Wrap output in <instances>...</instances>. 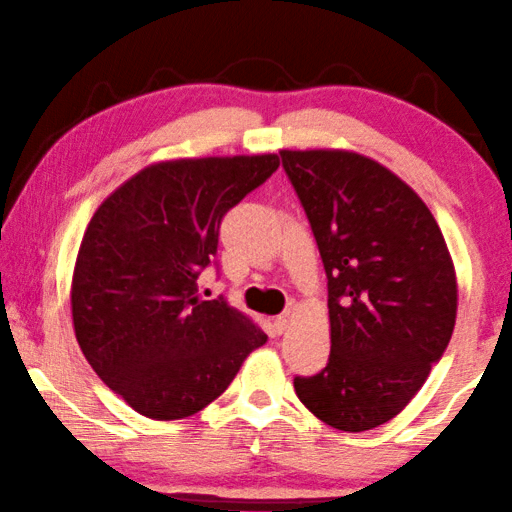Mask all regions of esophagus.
<instances>
[{
	"mask_svg": "<svg viewBox=\"0 0 512 512\" xmlns=\"http://www.w3.org/2000/svg\"><path fill=\"white\" fill-rule=\"evenodd\" d=\"M272 326H274V331H276V333H283V331H286V329H288V313H286V315H279V317H276Z\"/></svg>",
	"mask_w": 512,
	"mask_h": 512,
	"instance_id": "1",
	"label": "esophagus"
}]
</instances>
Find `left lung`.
<instances>
[{
	"label": "left lung",
	"instance_id": "obj_1",
	"mask_svg": "<svg viewBox=\"0 0 512 512\" xmlns=\"http://www.w3.org/2000/svg\"><path fill=\"white\" fill-rule=\"evenodd\" d=\"M281 161L329 281V363L295 376V392L333 429L370 431L406 408L445 354L454 263L429 208L388 167L342 149H283Z\"/></svg>",
	"mask_w": 512,
	"mask_h": 512
}]
</instances>
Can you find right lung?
I'll return each instance as SVG.
<instances>
[{"label":"right lung","instance_id":"add662e5","mask_svg":"<svg viewBox=\"0 0 512 512\" xmlns=\"http://www.w3.org/2000/svg\"><path fill=\"white\" fill-rule=\"evenodd\" d=\"M279 156L149 165L92 215L72 276L79 347L140 415L183 420L229 388L267 335L226 301H201L222 217L272 177Z\"/></svg>","mask_w":512,"mask_h":512}]
</instances>
